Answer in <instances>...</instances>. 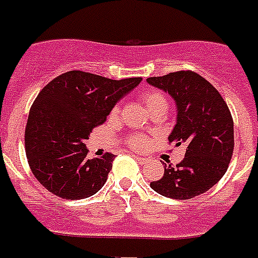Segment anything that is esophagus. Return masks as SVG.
I'll return each mask as SVG.
<instances>
[{
    "label": "esophagus",
    "mask_w": 258,
    "mask_h": 258,
    "mask_svg": "<svg viewBox=\"0 0 258 258\" xmlns=\"http://www.w3.org/2000/svg\"><path fill=\"white\" fill-rule=\"evenodd\" d=\"M135 158H136V161L139 162L140 165L146 164V158L145 157H141V156H135Z\"/></svg>",
    "instance_id": "obj_1"
}]
</instances>
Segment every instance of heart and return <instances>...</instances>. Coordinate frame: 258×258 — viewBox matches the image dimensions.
I'll use <instances>...</instances> for the list:
<instances>
[{"mask_svg": "<svg viewBox=\"0 0 258 258\" xmlns=\"http://www.w3.org/2000/svg\"><path fill=\"white\" fill-rule=\"evenodd\" d=\"M141 102L149 113L153 112V110H157V109H165L166 110V108H168V101L158 92H146V93H144L141 96ZM117 112H118V108L113 109V114H116ZM129 144L135 149H142L146 145V139L142 137V136H133Z\"/></svg>", "mask_w": 258, "mask_h": 258, "instance_id": "b5f03b06", "label": "heart"}]
</instances>
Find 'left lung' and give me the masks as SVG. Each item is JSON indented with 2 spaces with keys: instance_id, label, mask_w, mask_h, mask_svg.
<instances>
[{
  "instance_id": "1",
  "label": "left lung",
  "mask_w": 258,
  "mask_h": 258,
  "mask_svg": "<svg viewBox=\"0 0 258 258\" xmlns=\"http://www.w3.org/2000/svg\"><path fill=\"white\" fill-rule=\"evenodd\" d=\"M146 82L173 98L177 117L168 140L186 146L184 160L174 168L164 164V176L150 182V187L174 200L203 195L221 180L233 154L229 108L211 82L193 72L150 77Z\"/></svg>"
}]
</instances>
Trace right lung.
<instances>
[{
	"instance_id": "obj_1",
	"label": "right lung",
	"mask_w": 258,
	"mask_h": 258,
	"mask_svg": "<svg viewBox=\"0 0 258 258\" xmlns=\"http://www.w3.org/2000/svg\"><path fill=\"white\" fill-rule=\"evenodd\" d=\"M141 80L71 71L41 90L29 112L25 149L42 186L67 200L86 199L104 186L114 156L89 160L85 140Z\"/></svg>"
}]
</instances>
